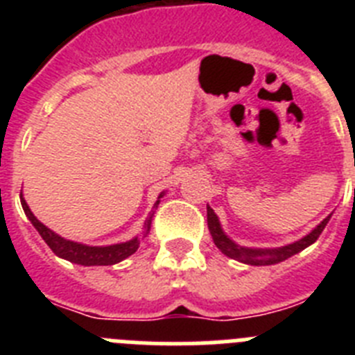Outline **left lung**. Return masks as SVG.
<instances>
[{"label": "left lung", "instance_id": "8db88e82", "mask_svg": "<svg viewBox=\"0 0 355 355\" xmlns=\"http://www.w3.org/2000/svg\"><path fill=\"white\" fill-rule=\"evenodd\" d=\"M208 209V229L209 234L213 238V243L218 247L222 254H225L227 258L236 259L240 263H245V265H254V266H265V265H275V263H281L284 259L291 258L295 254H299L300 250H304L306 247L313 245L318 236L322 234V231L325 229L327 222L331 220V215L325 216L324 220L320 222L315 229H313L311 233H307L306 236H302L300 240L293 241V243H288V245L283 247H275V249H252V247H241L238 245L236 241H233L227 234L224 233V229H222L220 220H218V216L216 213L213 211L209 206H206Z\"/></svg>", "mask_w": 355, "mask_h": 355}]
</instances>
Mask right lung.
<instances>
[{"label": "right lung", "instance_id": "1", "mask_svg": "<svg viewBox=\"0 0 355 355\" xmlns=\"http://www.w3.org/2000/svg\"><path fill=\"white\" fill-rule=\"evenodd\" d=\"M165 196V192H162L158 196V200L155 202V209L158 208L159 199ZM21 205H23L24 213H26L28 220L33 224V227L39 231V234L42 236V240L49 245V249L62 259H67L71 263H76V265L83 266H108L115 265V263H121L122 259L130 258L131 254L137 252L140 241L149 234L150 231V222H153V216L155 211L147 216L146 224H144V233L142 236H135L128 241H122V243H114V245H85V243H78V241L67 240V238L56 234L55 231H51L49 227L42 224V222L37 218L33 213H31L30 206L26 205L24 200L23 192H21Z\"/></svg>", "mask_w": 355, "mask_h": 355}]
</instances>
